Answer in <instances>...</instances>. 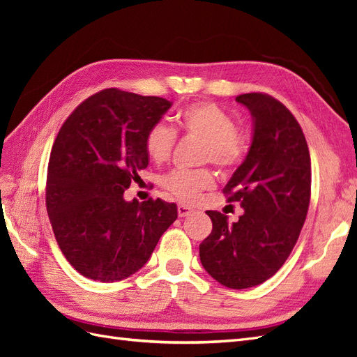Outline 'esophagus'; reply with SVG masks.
<instances>
[{
    "instance_id": "obj_1",
    "label": "esophagus",
    "mask_w": 357,
    "mask_h": 357,
    "mask_svg": "<svg viewBox=\"0 0 357 357\" xmlns=\"http://www.w3.org/2000/svg\"><path fill=\"white\" fill-rule=\"evenodd\" d=\"M177 213H178V218H188L189 214L193 213V208L188 207V205H185V204H178Z\"/></svg>"
}]
</instances>
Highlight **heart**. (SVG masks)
<instances>
[{"label": "heart", "mask_w": 357, "mask_h": 357, "mask_svg": "<svg viewBox=\"0 0 357 357\" xmlns=\"http://www.w3.org/2000/svg\"><path fill=\"white\" fill-rule=\"evenodd\" d=\"M180 131L204 142L201 160L211 162L222 171H234L247 155L248 143L236 129L235 121L219 105L195 102L177 116ZM176 144V131L165 123H155L147 129L144 147L147 156L156 164L169 159ZM214 186V176L207 168L174 169L162 178V188L183 202H193L204 190Z\"/></svg>", "instance_id": "1"}]
</instances>
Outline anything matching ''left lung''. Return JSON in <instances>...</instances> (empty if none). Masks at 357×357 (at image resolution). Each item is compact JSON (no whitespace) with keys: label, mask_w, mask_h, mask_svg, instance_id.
I'll return each mask as SVG.
<instances>
[{"label":"left lung","mask_w":357,"mask_h":357,"mask_svg":"<svg viewBox=\"0 0 357 357\" xmlns=\"http://www.w3.org/2000/svg\"><path fill=\"white\" fill-rule=\"evenodd\" d=\"M235 101L253 117V138L223 193L244 214L229 225L225 214L205 211L213 231L199 244V259L220 284L247 289L271 278L294 250L308 213L311 159L304 132L282 102L261 92Z\"/></svg>","instance_id":"left-lung-1"}]
</instances>
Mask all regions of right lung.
<instances>
[{
  "label": "right lung",
  "mask_w": 357,
  "mask_h": 357,
  "mask_svg": "<svg viewBox=\"0 0 357 357\" xmlns=\"http://www.w3.org/2000/svg\"><path fill=\"white\" fill-rule=\"evenodd\" d=\"M172 102L121 89L84 100L53 143L46 207L58 245L86 278L114 283L143 268L169 226L177 205L125 201L123 192L147 168V129Z\"/></svg>",
  "instance_id": "add662e5"
}]
</instances>
